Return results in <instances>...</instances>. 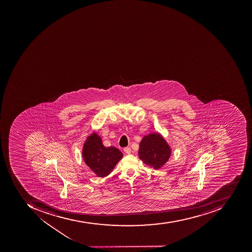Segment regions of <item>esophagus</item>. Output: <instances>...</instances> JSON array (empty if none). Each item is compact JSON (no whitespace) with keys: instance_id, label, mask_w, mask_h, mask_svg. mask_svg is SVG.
<instances>
[{"instance_id":"1","label":"esophagus","mask_w":252,"mask_h":252,"mask_svg":"<svg viewBox=\"0 0 252 252\" xmlns=\"http://www.w3.org/2000/svg\"><path fill=\"white\" fill-rule=\"evenodd\" d=\"M124 152L126 154H131V148L130 147H126L124 149Z\"/></svg>"}]
</instances>
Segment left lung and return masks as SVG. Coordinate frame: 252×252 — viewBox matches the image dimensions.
Returning a JSON list of instances; mask_svg holds the SVG:
<instances>
[{
    "instance_id": "1",
    "label": "left lung",
    "mask_w": 252,
    "mask_h": 252,
    "mask_svg": "<svg viewBox=\"0 0 252 252\" xmlns=\"http://www.w3.org/2000/svg\"><path fill=\"white\" fill-rule=\"evenodd\" d=\"M172 148L162 134L150 132L143 136L139 143L138 156L143 163L159 170L170 159Z\"/></svg>"
}]
</instances>
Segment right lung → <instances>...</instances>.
Wrapping results in <instances>:
<instances>
[{
	"label": "right lung",
	"instance_id": "1",
	"mask_svg": "<svg viewBox=\"0 0 252 252\" xmlns=\"http://www.w3.org/2000/svg\"><path fill=\"white\" fill-rule=\"evenodd\" d=\"M82 156L86 164L95 176L103 178L112 173L124 154L116 147H105L101 136L93 130L83 143Z\"/></svg>",
	"mask_w": 252,
	"mask_h": 252
}]
</instances>
